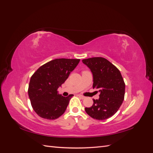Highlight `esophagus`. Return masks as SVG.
<instances>
[{
	"mask_svg": "<svg viewBox=\"0 0 153 153\" xmlns=\"http://www.w3.org/2000/svg\"><path fill=\"white\" fill-rule=\"evenodd\" d=\"M78 97H80V98H82V99H84L85 98V96H82V95H81V94H78L77 95Z\"/></svg>",
	"mask_w": 153,
	"mask_h": 153,
	"instance_id": "1",
	"label": "esophagus"
}]
</instances>
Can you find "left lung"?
<instances>
[{"label": "left lung", "mask_w": 153, "mask_h": 153, "mask_svg": "<svg viewBox=\"0 0 153 153\" xmlns=\"http://www.w3.org/2000/svg\"><path fill=\"white\" fill-rule=\"evenodd\" d=\"M82 62L93 75V89H99L100 98L85 108L86 113L96 120L112 117L120 108L124 98L125 83L119 69L103 57L83 59ZM98 92V91H97Z\"/></svg>", "instance_id": "8db88e82"}]
</instances>
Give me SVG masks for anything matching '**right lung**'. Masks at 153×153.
Instances as JSON below:
<instances>
[{
  "mask_svg": "<svg viewBox=\"0 0 153 153\" xmlns=\"http://www.w3.org/2000/svg\"><path fill=\"white\" fill-rule=\"evenodd\" d=\"M79 62L80 59H56L43 64L32 75L28 94L32 107L39 117L53 120L65 112L73 95L64 97L57 89Z\"/></svg>",
  "mask_w": 153,
  "mask_h": 153,
  "instance_id": "1",
  "label": "right lung"
}]
</instances>
